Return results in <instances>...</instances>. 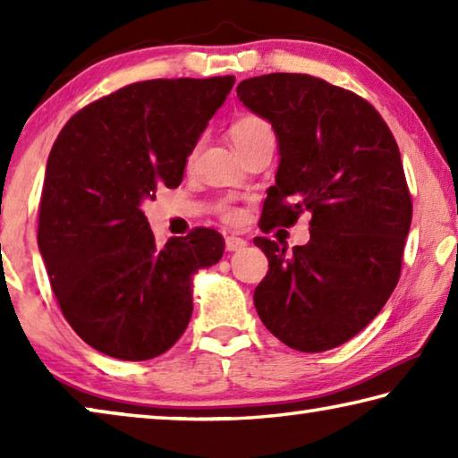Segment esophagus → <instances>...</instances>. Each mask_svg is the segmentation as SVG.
I'll list each match as a JSON object with an SVG mask.
<instances>
[{
	"instance_id": "34e87169",
	"label": "esophagus",
	"mask_w": 458,
	"mask_h": 458,
	"mask_svg": "<svg viewBox=\"0 0 458 458\" xmlns=\"http://www.w3.org/2000/svg\"><path fill=\"white\" fill-rule=\"evenodd\" d=\"M246 246V240L240 238V236H226V250L228 252H236V250H242V248Z\"/></svg>"
}]
</instances>
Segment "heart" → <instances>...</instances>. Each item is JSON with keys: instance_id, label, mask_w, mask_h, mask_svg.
<instances>
[{"instance_id": "heart-1", "label": "heart", "mask_w": 458, "mask_h": 458, "mask_svg": "<svg viewBox=\"0 0 458 458\" xmlns=\"http://www.w3.org/2000/svg\"><path fill=\"white\" fill-rule=\"evenodd\" d=\"M267 133H270L268 123L257 117V114H246V117H240L234 125H232V139H234L236 147L250 143L254 139H259ZM224 216H226L230 222H236L240 220V216L242 214H240V210H236V208L228 206L226 210H224Z\"/></svg>"}]
</instances>
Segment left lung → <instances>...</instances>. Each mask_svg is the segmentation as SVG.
Returning a JSON list of instances; mask_svg holds the SVG:
<instances>
[{
	"mask_svg": "<svg viewBox=\"0 0 458 458\" xmlns=\"http://www.w3.org/2000/svg\"><path fill=\"white\" fill-rule=\"evenodd\" d=\"M236 92L273 125L281 155L260 228H289L311 214V238L293 252L254 238L268 259L254 307L293 350H333L358 335L398 284L412 199L396 139L368 100L315 76H254Z\"/></svg>",
	"mask_w": 458,
	"mask_h": 458,
	"instance_id": "1",
	"label": "left lung"
}]
</instances>
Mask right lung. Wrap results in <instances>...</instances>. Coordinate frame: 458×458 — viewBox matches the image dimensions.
Returning <instances> with one entry per match:
<instances>
[{
	"label": "right lung",
	"mask_w": 458,
	"mask_h": 458,
	"mask_svg": "<svg viewBox=\"0 0 458 458\" xmlns=\"http://www.w3.org/2000/svg\"><path fill=\"white\" fill-rule=\"evenodd\" d=\"M234 76L155 79L84 106L54 143L38 246L62 315L97 352L125 361L165 353L193 311L191 281L216 265L224 238L198 228L164 248L141 210L177 188Z\"/></svg>",
	"instance_id": "obj_1"
}]
</instances>
